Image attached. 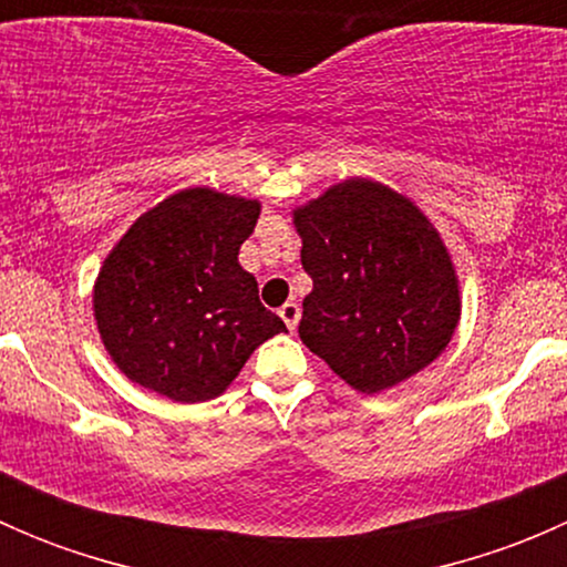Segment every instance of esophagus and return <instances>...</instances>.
Segmentation results:
<instances>
[{
  "label": "esophagus",
  "mask_w": 567,
  "mask_h": 567,
  "mask_svg": "<svg viewBox=\"0 0 567 567\" xmlns=\"http://www.w3.org/2000/svg\"><path fill=\"white\" fill-rule=\"evenodd\" d=\"M279 318L285 320V326H288L290 331H296V326H299V318H301V307L296 305V301H288V305L279 307Z\"/></svg>",
  "instance_id": "1"
}]
</instances>
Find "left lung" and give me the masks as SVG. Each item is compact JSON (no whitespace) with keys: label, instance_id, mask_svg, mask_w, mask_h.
I'll list each match as a JSON object with an SVG mask.
<instances>
[{"label":"left lung","instance_id":"1","mask_svg":"<svg viewBox=\"0 0 567 567\" xmlns=\"http://www.w3.org/2000/svg\"><path fill=\"white\" fill-rule=\"evenodd\" d=\"M312 279L299 337L346 384L381 392L447 348L461 316L442 238L414 203L346 181L293 214Z\"/></svg>","mask_w":567,"mask_h":567}]
</instances>
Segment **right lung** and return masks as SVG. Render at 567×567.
<instances>
[{
	"label": "right lung",
	"instance_id": "1",
	"mask_svg": "<svg viewBox=\"0 0 567 567\" xmlns=\"http://www.w3.org/2000/svg\"><path fill=\"white\" fill-rule=\"evenodd\" d=\"M257 216L255 199L186 188L142 214L109 251L95 320L131 381L177 403L210 400L257 346L288 331L238 266Z\"/></svg>",
	"mask_w": 567,
	"mask_h": 567
}]
</instances>
